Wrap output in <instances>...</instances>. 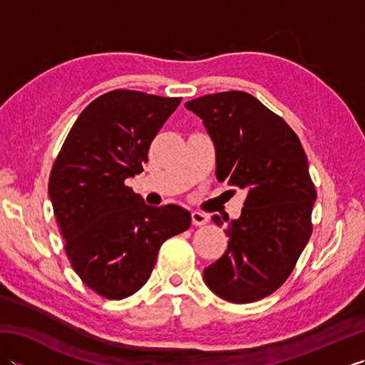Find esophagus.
Here are the masks:
<instances>
[{"label":"esophagus","mask_w":365,"mask_h":365,"mask_svg":"<svg viewBox=\"0 0 365 365\" xmlns=\"http://www.w3.org/2000/svg\"><path fill=\"white\" fill-rule=\"evenodd\" d=\"M191 220H192V224H195V226H204V224H207L208 220H210V216H208L204 212H192Z\"/></svg>","instance_id":"1"}]
</instances>
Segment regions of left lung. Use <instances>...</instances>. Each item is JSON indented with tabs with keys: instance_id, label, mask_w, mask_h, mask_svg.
<instances>
[{
	"instance_id": "8db88e82",
	"label": "left lung",
	"mask_w": 365,
	"mask_h": 365,
	"mask_svg": "<svg viewBox=\"0 0 365 365\" xmlns=\"http://www.w3.org/2000/svg\"><path fill=\"white\" fill-rule=\"evenodd\" d=\"M202 119L215 144L216 178L247 195L227 221V250L204 269L220 298L246 304L268 297L290 276L312 234L317 199L299 138L281 115L243 91L185 103ZM213 222L222 220L213 215Z\"/></svg>"
}]
</instances>
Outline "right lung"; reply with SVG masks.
Listing matches in <instances>:
<instances>
[{
    "instance_id": "obj_1",
    "label": "right lung",
    "mask_w": 365,
    "mask_h": 365,
    "mask_svg": "<svg viewBox=\"0 0 365 365\" xmlns=\"http://www.w3.org/2000/svg\"><path fill=\"white\" fill-rule=\"evenodd\" d=\"M182 97L115 89L91 102L53 163L48 195L64 250L91 290L123 299L150 277L161 245L191 226L178 205H145L125 185Z\"/></svg>"
}]
</instances>
